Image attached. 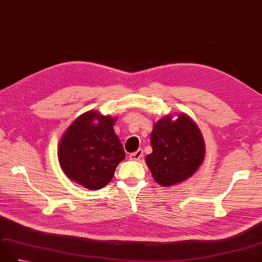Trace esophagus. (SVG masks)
I'll list each match as a JSON object with an SVG mask.
<instances>
[{"label":"esophagus","instance_id":"esophagus-1","mask_svg":"<svg viewBox=\"0 0 262 262\" xmlns=\"http://www.w3.org/2000/svg\"><path fill=\"white\" fill-rule=\"evenodd\" d=\"M143 149H137L136 151H134V153H132L130 155H129V159L132 160V161H139L141 159H143Z\"/></svg>","mask_w":262,"mask_h":262}]
</instances>
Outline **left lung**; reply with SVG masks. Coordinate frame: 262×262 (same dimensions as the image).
I'll use <instances>...</instances> for the list:
<instances>
[{
	"label": "left lung",
	"mask_w": 262,
	"mask_h": 262,
	"mask_svg": "<svg viewBox=\"0 0 262 262\" xmlns=\"http://www.w3.org/2000/svg\"><path fill=\"white\" fill-rule=\"evenodd\" d=\"M153 151L145 157L154 180L173 186L188 180L202 165L205 143L199 126L186 114L165 115L150 133Z\"/></svg>",
	"instance_id": "left-lung-1"
}]
</instances>
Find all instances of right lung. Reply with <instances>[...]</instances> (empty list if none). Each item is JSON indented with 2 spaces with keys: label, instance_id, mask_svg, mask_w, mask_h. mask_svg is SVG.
Here are the masks:
<instances>
[{
  "label": "right lung",
  "instance_id": "right-lung-1",
  "mask_svg": "<svg viewBox=\"0 0 262 262\" xmlns=\"http://www.w3.org/2000/svg\"><path fill=\"white\" fill-rule=\"evenodd\" d=\"M116 117L89 111L78 116L58 145L60 167L70 181L87 190H99L112 181L125 151L114 132Z\"/></svg>",
  "mask_w": 262,
  "mask_h": 262
}]
</instances>
